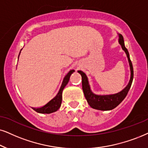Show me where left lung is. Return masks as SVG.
Listing matches in <instances>:
<instances>
[{"mask_svg":"<svg viewBox=\"0 0 148 148\" xmlns=\"http://www.w3.org/2000/svg\"><path fill=\"white\" fill-rule=\"evenodd\" d=\"M119 42L121 46L122 49L126 52L128 59L129 65H130V72H131V76H130V79L128 85L120 92L115 93V94L104 95V96H98V95L93 94L90 89V87H89L87 78L85 74L82 71H78V72L80 74V75L82 76V86H83V93L86 100H87L89 106L91 108H94V109L101 110V111H109V110L115 108L126 98L129 91V89L131 87L134 76L133 67H132V63L130 61L129 52L127 48L125 47L124 37L121 35H119Z\"/></svg>","mask_w":148,"mask_h":148,"instance_id":"obj_1","label":"left lung"}]
</instances>
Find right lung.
<instances>
[{"mask_svg":"<svg viewBox=\"0 0 148 148\" xmlns=\"http://www.w3.org/2000/svg\"><path fill=\"white\" fill-rule=\"evenodd\" d=\"M74 72V70H70L68 72V74L65 76L64 79L62 83V85L61 86L60 89H59V93H57V95L52 100L50 101L49 102H48L47 104H45L44 106H41L39 108H33V109L37 113H51L53 112L57 111L59 108H60L61 102H62V92L64 87L66 86L67 84L68 83L69 80H70V77L71 74Z\"/></svg>","mask_w":148,"mask_h":148,"instance_id":"right-lung-1","label":"right lung"}]
</instances>
